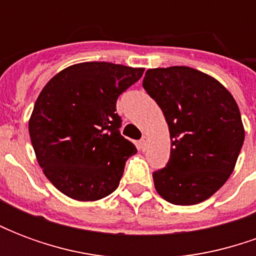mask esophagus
I'll return each mask as SVG.
<instances>
[{"label":"esophagus","mask_w":256,"mask_h":256,"mask_svg":"<svg viewBox=\"0 0 256 256\" xmlns=\"http://www.w3.org/2000/svg\"><path fill=\"white\" fill-rule=\"evenodd\" d=\"M140 150H146V146H148V138L146 137H142V138L140 140Z\"/></svg>","instance_id":"1"}]
</instances>
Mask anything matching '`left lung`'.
Segmentation results:
<instances>
[{
    "label": "left lung",
    "mask_w": 256,
    "mask_h": 256,
    "mask_svg": "<svg viewBox=\"0 0 256 256\" xmlns=\"http://www.w3.org/2000/svg\"><path fill=\"white\" fill-rule=\"evenodd\" d=\"M142 86L164 114L172 150L154 182L168 203L192 206L228 181L244 142L237 102L224 84L185 66L150 68Z\"/></svg>",
    "instance_id": "1"
}]
</instances>
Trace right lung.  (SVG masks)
Segmentation results:
<instances>
[{"mask_svg":"<svg viewBox=\"0 0 256 256\" xmlns=\"http://www.w3.org/2000/svg\"><path fill=\"white\" fill-rule=\"evenodd\" d=\"M144 68L86 62L64 68L42 89L28 122L36 160L68 198L94 202L119 185L137 150L123 137L116 100Z\"/></svg>","mask_w":256,"mask_h":256,"instance_id":"obj_1","label":"right lung"}]
</instances>
